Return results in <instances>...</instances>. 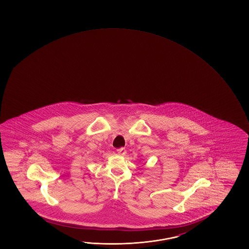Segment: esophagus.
I'll list each match as a JSON object with an SVG mask.
<instances>
[{
	"mask_svg": "<svg viewBox=\"0 0 249 249\" xmlns=\"http://www.w3.org/2000/svg\"><path fill=\"white\" fill-rule=\"evenodd\" d=\"M116 152L118 153L119 155H123L126 154V149L124 147H121V148L116 149Z\"/></svg>",
	"mask_w": 249,
	"mask_h": 249,
	"instance_id": "obj_1",
	"label": "esophagus"
}]
</instances>
